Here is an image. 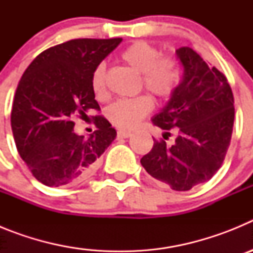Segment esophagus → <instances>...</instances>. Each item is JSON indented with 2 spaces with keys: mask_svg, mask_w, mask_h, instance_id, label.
Listing matches in <instances>:
<instances>
[{
  "mask_svg": "<svg viewBox=\"0 0 253 253\" xmlns=\"http://www.w3.org/2000/svg\"><path fill=\"white\" fill-rule=\"evenodd\" d=\"M131 135V131L129 130H119L118 131V138H129Z\"/></svg>",
  "mask_w": 253,
  "mask_h": 253,
  "instance_id": "esophagus-1",
  "label": "esophagus"
}]
</instances>
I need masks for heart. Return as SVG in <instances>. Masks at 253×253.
Wrapping results in <instances>:
<instances>
[{"instance_id":"1","label":"heart","mask_w":253,"mask_h":253,"mask_svg":"<svg viewBox=\"0 0 253 253\" xmlns=\"http://www.w3.org/2000/svg\"><path fill=\"white\" fill-rule=\"evenodd\" d=\"M123 62L130 66L142 76L143 86L154 96L169 97L178 82L176 60L171 55H160V50L146 42H135L120 54ZM92 90L97 97L105 95V64L101 63L93 71ZM153 102L151 97L143 95L135 99H122L114 102L107 116L118 128H133L143 118L151 113Z\"/></svg>"}]
</instances>
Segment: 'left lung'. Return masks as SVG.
<instances>
[{
	"label": "left lung",
	"mask_w": 253,
	"mask_h": 253,
	"mask_svg": "<svg viewBox=\"0 0 253 253\" xmlns=\"http://www.w3.org/2000/svg\"><path fill=\"white\" fill-rule=\"evenodd\" d=\"M182 80L152 123L163 130L140 163L152 177L176 191L207 182L220 169L231 144L234 99L227 78L189 46L176 50ZM175 143L166 144L170 131Z\"/></svg>",
	"instance_id": "8db88e82"
}]
</instances>
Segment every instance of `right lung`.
<instances>
[{"label":"right lung","instance_id":"obj_1","mask_svg":"<svg viewBox=\"0 0 253 253\" xmlns=\"http://www.w3.org/2000/svg\"><path fill=\"white\" fill-rule=\"evenodd\" d=\"M114 39H73L42 51L17 84L11 128L19 154L46 186L78 184L95 173L100 156L116 130L95 116L96 130L75 133L73 118L100 110L92 90L93 71L122 43Z\"/></svg>","mask_w":253,"mask_h":253}]
</instances>
